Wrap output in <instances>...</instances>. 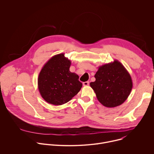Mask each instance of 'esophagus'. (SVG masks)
Masks as SVG:
<instances>
[{
    "label": "esophagus",
    "instance_id": "1",
    "mask_svg": "<svg viewBox=\"0 0 154 154\" xmlns=\"http://www.w3.org/2000/svg\"><path fill=\"white\" fill-rule=\"evenodd\" d=\"M82 84H83V85H84V86H87V85H89V82H88V81L84 82L82 83Z\"/></svg>",
    "mask_w": 154,
    "mask_h": 154
}]
</instances>
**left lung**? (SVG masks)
Segmentation results:
<instances>
[{"label": "left lung", "mask_w": 154, "mask_h": 154, "mask_svg": "<svg viewBox=\"0 0 154 154\" xmlns=\"http://www.w3.org/2000/svg\"><path fill=\"white\" fill-rule=\"evenodd\" d=\"M95 82L90 83L98 100L104 106L115 107L129 96L133 83L126 69L118 60L98 67Z\"/></svg>", "instance_id": "left-lung-1"}]
</instances>
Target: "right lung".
I'll list each match as a JSON object with an SVG mask.
<instances>
[{"label": "right lung", "mask_w": 154, "mask_h": 154, "mask_svg": "<svg viewBox=\"0 0 154 154\" xmlns=\"http://www.w3.org/2000/svg\"><path fill=\"white\" fill-rule=\"evenodd\" d=\"M71 60L60 53L51 57L42 68L38 79L39 93L48 103L63 105L74 97L82 84L79 76L70 71Z\"/></svg>", "instance_id": "right-lung-1"}]
</instances>
